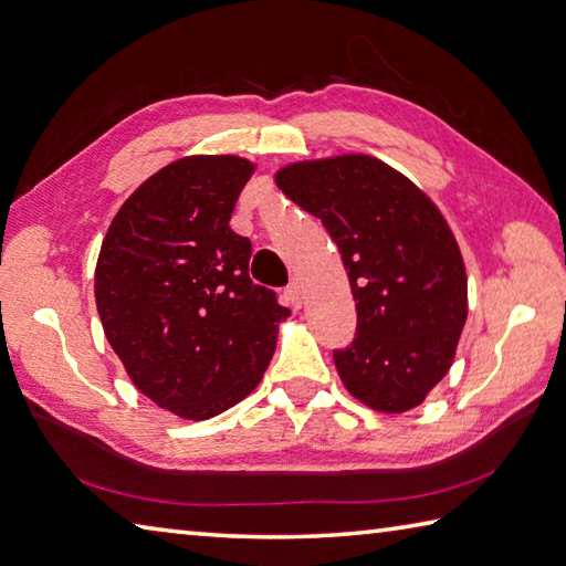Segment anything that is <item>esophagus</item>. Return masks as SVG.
Segmentation results:
<instances>
[{"instance_id":"1","label":"esophagus","mask_w":566,"mask_h":566,"mask_svg":"<svg viewBox=\"0 0 566 566\" xmlns=\"http://www.w3.org/2000/svg\"><path fill=\"white\" fill-rule=\"evenodd\" d=\"M285 295H287V303H291L293 307H301L303 305V283L293 279L285 287Z\"/></svg>"}]
</instances>
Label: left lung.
Returning <instances> with one entry per match:
<instances>
[{"instance_id":"left-lung-1","label":"left lung","mask_w":566,"mask_h":566,"mask_svg":"<svg viewBox=\"0 0 566 566\" xmlns=\"http://www.w3.org/2000/svg\"><path fill=\"white\" fill-rule=\"evenodd\" d=\"M275 185L343 253L357 333L333 357L347 391L384 413L419 407L451 369L468 317L463 255L439 207L369 155L285 165Z\"/></svg>"}]
</instances>
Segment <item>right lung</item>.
Masks as SVG:
<instances>
[{"mask_svg": "<svg viewBox=\"0 0 566 566\" xmlns=\"http://www.w3.org/2000/svg\"><path fill=\"white\" fill-rule=\"evenodd\" d=\"M253 169L237 155L169 163L125 199L95 265V305L127 377L182 419L249 397L291 315L249 279L251 241L229 227Z\"/></svg>", "mask_w": 566, "mask_h": 566, "instance_id": "obj_1", "label": "right lung"}]
</instances>
